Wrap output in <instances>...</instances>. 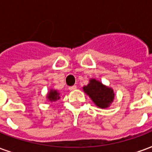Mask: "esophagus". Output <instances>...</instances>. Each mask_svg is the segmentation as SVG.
<instances>
[{
  "label": "esophagus",
  "mask_w": 152,
  "mask_h": 152,
  "mask_svg": "<svg viewBox=\"0 0 152 152\" xmlns=\"http://www.w3.org/2000/svg\"><path fill=\"white\" fill-rule=\"evenodd\" d=\"M68 88H69V90L70 91H74L76 89V85H73V86H70Z\"/></svg>",
  "instance_id": "1"
}]
</instances>
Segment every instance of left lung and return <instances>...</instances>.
<instances>
[{"label":"left lung","instance_id":"8db88e82","mask_svg":"<svg viewBox=\"0 0 152 152\" xmlns=\"http://www.w3.org/2000/svg\"><path fill=\"white\" fill-rule=\"evenodd\" d=\"M83 89L99 108H108L113 102L114 93L113 89L95 79H91L88 85L84 86Z\"/></svg>","mask_w":152,"mask_h":152}]
</instances>
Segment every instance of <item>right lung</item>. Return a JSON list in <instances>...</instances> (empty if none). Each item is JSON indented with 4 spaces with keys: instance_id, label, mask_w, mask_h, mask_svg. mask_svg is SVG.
<instances>
[{
    "instance_id": "1",
    "label": "right lung",
    "mask_w": 152,
    "mask_h": 152,
    "mask_svg": "<svg viewBox=\"0 0 152 152\" xmlns=\"http://www.w3.org/2000/svg\"><path fill=\"white\" fill-rule=\"evenodd\" d=\"M47 96H48V99L50 102H56L60 98L59 93L57 92V90H53V89H50Z\"/></svg>"
}]
</instances>
